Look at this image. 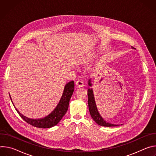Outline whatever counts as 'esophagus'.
I'll list each match as a JSON object with an SVG mask.
<instances>
[{
  "label": "esophagus",
  "instance_id": "1",
  "mask_svg": "<svg viewBox=\"0 0 156 156\" xmlns=\"http://www.w3.org/2000/svg\"><path fill=\"white\" fill-rule=\"evenodd\" d=\"M76 86L78 87H83L84 84H83V81L78 80V81H77L76 82Z\"/></svg>",
  "mask_w": 156,
  "mask_h": 156
}]
</instances>
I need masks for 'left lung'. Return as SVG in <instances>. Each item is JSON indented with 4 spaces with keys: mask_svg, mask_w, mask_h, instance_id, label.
Segmentation results:
<instances>
[{
    "mask_svg": "<svg viewBox=\"0 0 156 156\" xmlns=\"http://www.w3.org/2000/svg\"><path fill=\"white\" fill-rule=\"evenodd\" d=\"M131 48L133 49H135L134 48L131 47ZM91 79L90 78L88 80V85L90 86H92V83H91ZM87 96H88V107H89V110H90V113L93 118V119L95 121V122L101 126H119V125H115L113 123H110L109 122H106L100 115L99 111L97 108V105L95 101L94 95L93 93V90L92 88H88L87 90Z\"/></svg>",
    "mask_w": 156,
    "mask_h": 156,
    "instance_id": "obj_1",
    "label": "left lung"
}]
</instances>
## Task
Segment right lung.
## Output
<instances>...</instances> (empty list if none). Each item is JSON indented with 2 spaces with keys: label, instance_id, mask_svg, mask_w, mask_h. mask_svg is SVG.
Returning <instances> with one entry per match:
<instances>
[{
  "label": "right lung",
  "instance_id": "right-lung-1",
  "mask_svg": "<svg viewBox=\"0 0 156 156\" xmlns=\"http://www.w3.org/2000/svg\"><path fill=\"white\" fill-rule=\"evenodd\" d=\"M74 86L75 84L73 81H71L65 85L63 94L58 104L53 110V111H52L51 113H50L48 115L43 118L37 119H30L28 117L24 116L23 115H22L15 107V108L18 114L20 115V116L26 122L30 124L31 125L41 128H48L53 127L54 126L58 123V122L61 120L62 117L66 114V111H67L70 98L74 91ZM10 98L12 101V102L13 103L10 95Z\"/></svg>",
  "mask_w": 156,
  "mask_h": 156
}]
</instances>
